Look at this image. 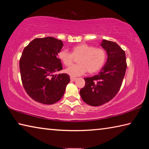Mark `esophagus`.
<instances>
[{
	"label": "esophagus",
	"instance_id": "esophagus-1",
	"mask_svg": "<svg viewBox=\"0 0 149 149\" xmlns=\"http://www.w3.org/2000/svg\"><path fill=\"white\" fill-rule=\"evenodd\" d=\"M70 80L72 81H75L76 80V77H70Z\"/></svg>",
	"mask_w": 149,
	"mask_h": 149
}]
</instances>
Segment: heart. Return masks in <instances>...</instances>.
<instances>
[{"label":"heart","mask_w":149,"mask_h":149,"mask_svg":"<svg viewBox=\"0 0 149 149\" xmlns=\"http://www.w3.org/2000/svg\"><path fill=\"white\" fill-rule=\"evenodd\" d=\"M77 58V64L73 65L65 70L67 74L72 77L85 74H95L102 68L107 60V52L102 48L95 47L87 43L77 44L72 48L70 53L66 50H61L58 57L65 66L72 64L74 58Z\"/></svg>","instance_id":"heart-1"}]
</instances>
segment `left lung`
Segmentation results:
<instances>
[{"label": "left lung", "mask_w": 149, "mask_h": 149, "mask_svg": "<svg viewBox=\"0 0 149 149\" xmlns=\"http://www.w3.org/2000/svg\"><path fill=\"white\" fill-rule=\"evenodd\" d=\"M100 45L107 51V61L99 74L84 78L85 85L79 91L82 100L93 107L104 104L117 95L127 68L125 51L116 42L103 40Z\"/></svg>", "instance_id": "left-lung-1"}]
</instances>
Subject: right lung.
I'll return each mask as SVG.
<instances>
[{"label": "right lung", "instance_id": "obj_1", "mask_svg": "<svg viewBox=\"0 0 149 149\" xmlns=\"http://www.w3.org/2000/svg\"><path fill=\"white\" fill-rule=\"evenodd\" d=\"M62 47L61 40L47 37L35 39L24 48L19 60L22 82L27 95L35 101L52 104L64 95L70 76L54 74L62 70L57 58Z\"/></svg>", "mask_w": 149, "mask_h": 149}]
</instances>
